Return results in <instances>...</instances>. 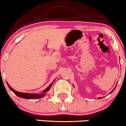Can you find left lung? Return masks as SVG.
I'll use <instances>...</instances> for the list:
<instances>
[{"mask_svg":"<svg viewBox=\"0 0 126 126\" xmlns=\"http://www.w3.org/2000/svg\"><path fill=\"white\" fill-rule=\"evenodd\" d=\"M116 85H117V84H116ZM116 86H115V88H114V89H113V90H112V91H111V93H110V94H111V93H113V92L114 91V89H115V88H116ZM102 98H103V97H99V98H98V99H102Z\"/></svg>","mask_w":126,"mask_h":126,"instance_id":"1","label":"left lung"}]
</instances>
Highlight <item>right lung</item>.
Segmentation results:
<instances>
[{"instance_id": "add662e5", "label": "right lung", "mask_w": 126, "mask_h": 126, "mask_svg": "<svg viewBox=\"0 0 126 126\" xmlns=\"http://www.w3.org/2000/svg\"><path fill=\"white\" fill-rule=\"evenodd\" d=\"M53 82H52V83H51V84H49V85L47 87V88H46L44 91H43V93H42V94H32V93H21V92L16 91V90L13 89V88H12V87H11L8 84V83H7V85H8V88L10 89V90L12 91L13 92V93H14L15 95H16L17 96L19 97L23 98V99H39V98L43 97H44L45 95H46V93H47V92L49 90V89H50L51 87L52 84H52V83H53Z\"/></svg>"}]
</instances>
